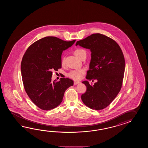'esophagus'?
I'll use <instances>...</instances> for the list:
<instances>
[{"label":"esophagus","mask_w":148,"mask_h":148,"mask_svg":"<svg viewBox=\"0 0 148 148\" xmlns=\"http://www.w3.org/2000/svg\"><path fill=\"white\" fill-rule=\"evenodd\" d=\"M79 83H80L79 82H74V85H78Z\"/></svg>","instance_id":"1"}]
</instances>
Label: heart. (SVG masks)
I'll list each match as a JSON object with an SVG mask.
<instances>
[{
	"label": "heart",
	"instance_id": "1",
	"mask_svg": "<svg viewBox=\"0 0 148 148\" xmlns=\"http://www.w3.org/2000/svg\"><path fill=\"white\" fill-rule=\"evenodd\" d=\"M74 54H75L76 57L81 59L84 56H86V52L82 49H78L75 51ZM64 58H63L62 60V63H64ZM84 73L85 70L84 69L73 70L70 71L69 73L67 74V75L70 78L73 79L75 80H77L82 78V75Z\"/></svg>",
	"mask_w": 148,
	"mask_h": 148
}]
</instances>
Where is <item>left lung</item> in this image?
Returning <instances> with one entry per match:
<instances>
[{"label":"left lung","instance_id":"8db88e82","mask_svg":"<svg viewBox=\"0 0 148 148\" xmlns=\"http://www.w3.org/2000/svg\"><path fill=\"white\" fill-rule=\"evenodd\" d=\"M75 45L88 49L91 60L86 79L97 82L90 85L82 82L87 90L82 95L84 104L92 110L107 107L120 92L125 70V60L120 46L113 39L99 33L77 41Z\"/></svg>","mask_w":148,"mask_h":148}]
</instances>
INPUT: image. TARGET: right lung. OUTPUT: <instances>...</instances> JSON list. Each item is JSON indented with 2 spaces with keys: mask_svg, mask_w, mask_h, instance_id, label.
<instances>
[{
  "mask_svg": "<svg viewBox=\"0 0 148 148\" xmlns=\"http://www.w3.org/2000/svg\"><path fill=\"white\" fill-rule=\"evenodd\" d=\"M75 40L63 41L47 36L35 42L25 52L21 62V73L25 91L34 104L43 110L59 106L64 92L73 85L69 78L52 82V71L61 68L63 51L71 47Z\"/></svg>",
  "mask_w": 148,
  "mask_h": 148,
  "instance_id": "add662e5",
  "label": "right lung"
}]
</instances>
